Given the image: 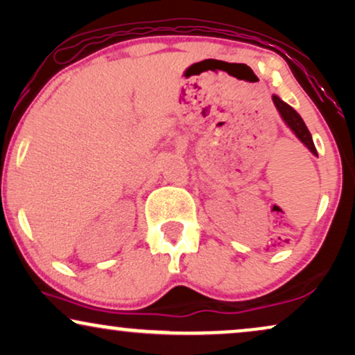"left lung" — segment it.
Segmentation results:
<instances>
[{"instance_id":"8db88e82","label":"left lung","mask_w":355,"mask_h":355,"mask_svg":"<svg viewBox=\"0 0 355 355\" xmlns=\"http://www.w3.org/2000/svg\"><path fill=\"white\" fill-rule=\"evenodd\" d=\"M272 102H274V105H276L277 112H279V115L282 116V120H284L286 125L289 126L292 131H294V135L297 136V138H299L302 143H304L306 148L310 149L311 154L318 155L315 144H313V139H311L310 131H309V128H306L305 121L302 120V116L299 115V113H297L291 105H287L284 101H281L277 96H272Z\"/></svg>"}]
</instances>
